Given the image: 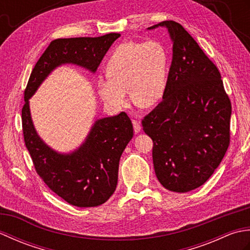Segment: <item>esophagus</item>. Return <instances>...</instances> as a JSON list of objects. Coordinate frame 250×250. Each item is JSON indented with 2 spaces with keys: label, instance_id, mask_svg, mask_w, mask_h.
<instances>
[{
  "label": "esophagus",
  "instance_id": "esophagus-1",
  "mask_svg": "<svg viewBox=\"0 0 250 250\" xmlns=\"http://www.w3.org/2000/svg\"><path fill=\"white\" fill-rule=\"evenodd\" d=\"M132 124H133V128H134V132L135 133H139V132L141 131L142 126H141V124L137 120H132Z\"/></svg>",
  "mask_w": 250,
  "mask_h": 250
}]
</instances>
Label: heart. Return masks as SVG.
I'll return each mask as SVG.
<instances>
[{"label": "heart", "mask_w": 250, "mask_h": 250, "mask_svg": "<svg viewBox=\"0 0 250 250\" xmlns=\"http://www.w3.org/2000/svg\"><path fill=\"white\" fill-rule=\"evenodd\" d=\"M107 79H100L99 93L104 102L121 108L128 102L126 90L133 103L149 107L166 92L167 55L156 41L125 42L113 51L106 63Z\"/></svg>", "instance_id": "b5f03b06"}]
</instances>
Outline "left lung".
Segmentation results:
<instances>
[{
    "label": "left lung",
    "instance_id": "obj_1",
    "mask_svg": "<svg viewBox=\"0 0 250 250\" xmlns=\"http://www.w3.org/2000/svg\"><path fill=\"white\" fill-rule=\"evenodd\" d=\"M173 44L162 101L142 120L153 142L156 176L164 188L188 192L208 179L230 144L232 106L218 68L182 24L162 21Z\"/></svg>",
    "mask_w": 250,
    "mask_h": 250
}]
</instances>
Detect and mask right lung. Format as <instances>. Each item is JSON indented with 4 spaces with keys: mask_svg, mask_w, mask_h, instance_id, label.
I'll return each instance as SVG.
<instances>
[{
    "mask_svg": "<svg viewBox=\"0 0 250 250\" xmlns=\"http://www.w3.org/2000/svg\"><path fill=\"white\" fill-rule=\"evenodd\" d=\"M119 36V33H109L52 41L36 62L24 90L22 131L35 171L50 190L77 207L99 206L115 192L120 157L133 137L132 122L125 111L98 119L76 150L60 153L37 134L29 99L46 77L62 64H76L94 73Z\"/></svg>",
    "mask_w": 250,
    "mask_h": 250,
    "instance_id": "add662e5",
    "label": "right lung"
}]
</instances>
